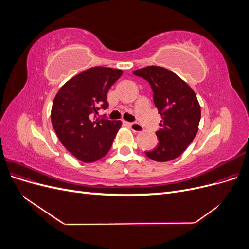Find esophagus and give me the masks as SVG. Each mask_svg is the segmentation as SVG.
<instances>
[{"instance_id":"1","label":"esophagus","mask_w":249,"mask_h":249,"mask_svg":"<svg viewBox=\"0 0 249 249\" xmlns=\"http://www.w3.org/2000/svg\"><path fill=\"white\" fill-rule=\"evenodd\" d=\"M129 125H130L131 130H132L133 132L140 133V132L143 131V127H142L140 124H129Z\"/></svg>"}]
</instances>
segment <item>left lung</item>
Here are the masks:
<instances>
[{
  "mask_svg": "<svg viewBox=\"0 0 249 249\" xmlns=\"http://www.w3.org/2000/svg\"><path fill=\"white\" fill-rule=\"evenodd\" d=\"M133 73L152 86L154 103L162 116L161 127L156 133L159 143L145 155L157 162L176 159L198 131L201 111L196 94L184 80L161 66H146Z\"/></svg>",
  "mask_w": 249,
  "mask_h": 249,
  "instance_id": "left-lung-1",
  "label": "left lung"
}]
</instances>
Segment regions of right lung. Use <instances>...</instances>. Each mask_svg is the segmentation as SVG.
<instances>
[{
	"instance_id": "right-lung-1",
	"label": "right lung",
	"mask_w": 249,
	"mask_h": 249,
	"mask_svg": "<svg viewBox=\"0 0 249 249\" xmlns=\"http://www.w3.org/2000/svg\"><path fill=\"white\" fill-rule=\"evenodd\" d=\"M123 71L95 66L72 77L59 89L51 118L59 140L82 162L105 157L111 148L120 120L93 118L100 108L107 109V93Z\"/></svg>"
}]
</instances>
